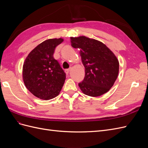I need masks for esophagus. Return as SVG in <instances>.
I'll return each mask as SVG.
<instances>
[{
    "label": "esophagus",
    "mask_w": 148,
    "mask_h": 148,
    "mask_svg": "<svg viewBox=\"0 0 148 148\" xmlns=\"http://www.w3.org/2000/svg\"><path fill=\"white\" fill-rule=\"evenodd\" d=\"M71 67H70L69 69H65V73H66V74H69V73L70 72V71L71 70Z\"/></svg>",
    "instance_id": "esophagus-1"
}]
</instances>
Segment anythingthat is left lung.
<instances>
[{
  "instance_id": "1",
  "label": "left lung",
  "mask_w": 148,
  "mask_h": 148,
  "mask_svg": "<svg viewBox=\"0 0 148 148\" xmlns=\"http://www.w3.org/2000/svg\"><path fill=\"white\" fill-rule=\"evenodd\" d=\"M71 45L80 49L85 77L78 86L84 95L100 96L108 92L117 79L119 62L104 43L86 36L71 37Z\"/></svg>"
}]
</instances>
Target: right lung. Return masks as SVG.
Segmentation results:
<instances>
[{
  "label": "right lung",
  "instance_id": "1",
  "mask_svg": "<svg viewBox=\"0 0 148 148\" xmlns=\"http://www.w3.org/2000/svg\"><path fill=\"white\" fill-rule=\"evenodd\" d=\"M62 38L49 39L31 51L23 65V80L29 91L41 99L49 100L59 95L66 74L53 57Z\"/></svg>",
  "mask_w": 148,
  "mask_h": 148
}]
</instances>
